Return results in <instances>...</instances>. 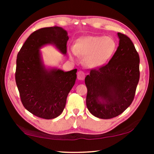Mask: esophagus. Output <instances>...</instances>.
Instances as JSON below:
<instances>
[{
  "label": "esophagus",
  "mask_w": 154,
  "mask_h": 154,
  "mask_svg": "<svg viewBox=\"0 0 154 154\" xmlns=\"http://www.w3.org/2000/svg\"><path fill=\"white\" fill-rule=\"evenodd\" d=\"M85 73L82 71H79L77 73L78 79H79V80H83L84 79H85Z\"/></svg>",
  "instance_id": "obj_1"
}]
</instances>
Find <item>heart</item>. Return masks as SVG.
<instances>
[{
    "label": "heart",
    "instance_id": "1",
    "mask_svg": "<svg viewBox=\"0 0 154 154\" xmlns=\"http://www.w3.org/2000/svg\"><path fill=\"white\" fill-rule=\"evenodd\" d=\"M116 48V43L111 37L87 36L77 40L71 52L84 58L87 66L100 67L110 60Z\"/></svg>",
    "mask_w": 154,
    "mask_h": 154
}]
</instances>
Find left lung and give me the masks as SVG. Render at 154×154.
I'll return each instance as SVG.
<instances>
[{
  "instance_id": "obj_1",
  "label": "left lung",
  "mask_w": 154,
  "mask_h": 154,
  "mask_svg": "<svg viewBox=\"0 0 154 154\" xmlns=\"http://www.w3.org/2000/svg\"><path fill=\"white\" fill-rule=\"evenodd\" d=\"M118 35L119 46L109 62L92 69L85 79L88 110L102 119L118 116L132 104L140 80L138 52L129 37Z\"/></svg>"
}]
</instances>
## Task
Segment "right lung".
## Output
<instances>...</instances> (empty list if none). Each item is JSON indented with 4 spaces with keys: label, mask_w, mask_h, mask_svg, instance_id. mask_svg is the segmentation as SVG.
Wrapping results in <instances>:
<instances>
[{
    "label": "right lung",
    "mask_w": 154,
    "mask_h": 154,
    "mask_svg": "<svg viewBox=\"0 0 154 154\" xmlns=\"http://www.w3.org/2000/svg\"><path fill=\"white\" fill-rule=\"evenodd\" d=\"M67 32L61 27L35 31L21 48L17 57L15 81L24 108L35 116L52 119L62 113L66 98L76 79L77 69L64 72L47 70L42 64L39 49L53 44L63 54L67 51Z\"/></svg>",
    "instance_id": "right-lung-1"
}]
</instances>
